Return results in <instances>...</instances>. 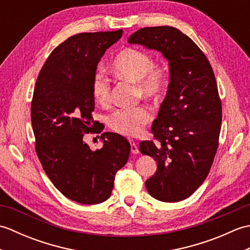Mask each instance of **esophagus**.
<instances>
[{"instance_id":"34e87169","label":"esophagus","mask_w":250,"mask_h":250,"mask_svg":"<svg viewBox=\"0 0 250 250\" xmlns=\"http://www.w3.org/2000/svg\"><path fill=\"white\" fill-rule=\"evenodd\" d=\"M131 143V152L132 153H139L140 150H139V146H137V143L134 142V141H130Z\"/></svg>"}]
</instances>
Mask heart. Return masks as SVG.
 <instances>
[{
	"instance_id": "1",
	"label": "heart",
	"mask_w": 250,
	"mask_h": 250,
	"mask_svg": "<svg viewBox=\"0 0 250 250\" xmlns=\"http://www.w3.org/2000/svg\"><path fill=\"white\" fill-rule=\"evenodd\" d=\"M110 67L118 77L137 83L140 95L146 99H160L168 86L167 67L161 63H153L150 55L134 47H126L120 50L111 61ZM92 95L101 105H107L110 102V82L102 72L94 74ZM151 119L150 109L139 105L115 110L108 116L107 125L116 133L137 136Z\"/></svg>"
}]
</instances>
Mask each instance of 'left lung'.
<instances>
[{
	"mask_svg": "<svg viewBox=\"0 0 250 250\" xmlns=\"http://www.w3.org/2000/svg\"><path fill=\"white\" fill-rule=\"evenodd\" d=\"M129 43L161 51L168 60V90L151 126L155 141H142L140 150L157 161L145 183L149 194L183 201L203 184L219 144L222 108L214 71L198 45L173 26L140 29Z\"/></svg>",
	"mask_w": 250,
	"mask_h": 250,
	"instance_id": "obj_1",
	"label": "left lung"
}]
</instances>
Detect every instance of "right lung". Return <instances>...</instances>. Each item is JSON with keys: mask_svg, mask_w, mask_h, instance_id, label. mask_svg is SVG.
Listing matches in <instances>:
<instances>
[{"mask_svg": "<svg viewBox=\"0 0 250 250\" xmlns=\"http://www.w3.org/2000/svg\"><path fill=\"white\" fill-rule=\"evenodd\" d=\"M122 32L68 37L47 58L32 98L31 121L42 167L63 195L81 204L107 200L115 175L130 155V143L117 133L101 134L104 145L95 151L83 140L103 130L91 115L92 79L100 59Z\"/></svg>", "mask_w": 250, "mask_h": 250, "instance_id": "add662e5", "label": "right lung"}]
</instances>
